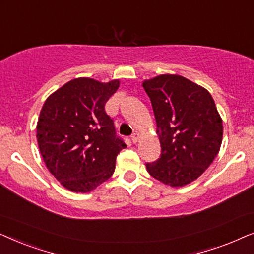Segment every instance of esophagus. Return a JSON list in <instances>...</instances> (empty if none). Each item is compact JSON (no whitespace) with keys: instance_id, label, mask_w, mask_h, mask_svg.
I'll return each mask as SVG.
<instances>
[{"instance_id":"1","label":"esophagus","mask_w":254,"mask_h":254,"mask_svg":"<svg viewBox=\"0 0 254 254\" xmlns=\"http://www.w3.org/2000/svg\"><path fill=\"white\" fill-rule=\"evenodd\" d=\"M138 138H140V134L137 133V131H135V133L131 134V141L134 142V143H136L138 141Z\"/></svg>"}]
</instances>
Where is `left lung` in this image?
<instances>
[{
	"instance_id": "left-lung-1",
	"label": "left lung",
	"mask_w": 254,
	"mask_h": 254,
	"mask_svg": "<svg viewBox=\"0 0 254 254\" xmlns=\"http://www.w3.org/2000/svg\"><path fill=\"white\" fill-rule=\"evenodd\" d=\"M151 100L161 157L147 163L149 175L182 187L206 171L220 151L223 125L213 97L183 76L164 74L142 83Z\"/></svg>"
}]
</instances>
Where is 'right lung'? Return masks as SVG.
Wrapping results in <instances>:
<instances>
[{"label": "right lung", "mask_w": 254, "mask_h": 254, "mask_svg": "<svg viewBox=\"0 0 254 254\" xmlns=\"http://www.w3.org/2000/svg\"><path fill=\"white\" fill-rule=\"evenodd\" d=\"M119 85V79L75 78L44 103L37 124L38 145L47 169L69 190L91 192L109 179L118 154L127 147L105 112Z\"/></svg>", "instance_id": "add662e5"}]
</instances>
